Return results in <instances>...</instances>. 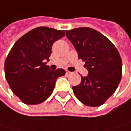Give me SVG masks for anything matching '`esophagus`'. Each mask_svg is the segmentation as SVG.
<instances>
[{
    "label": "esophagus",
    "mask_w": 131,
    "mask_h": 131,
    "mask_svg": "<svg viewBox=\"0 0 131 131\" xmlns=\"http://www.w3.org/2000/svg\"><path fill=\"white\" fill-rule=\"evenodd\" d=\"M72 74V72H70V71H66V74L70 75V74Z\"/></svg>",
    "instance_id": "obj_1"
}]
</instances>
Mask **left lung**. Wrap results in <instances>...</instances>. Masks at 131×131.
<instances>
[{"label":"left lung","instance_id":"8db88e82","mask_svg":"<svg viewBox=\"0 0 131 131\" xmlns=\"http://www.w3.org/2000/svg\"><path fill=\"white\" fill-rule=\"evenodd\" d=\"M78 59L85 62L86 77L72 89L83 104L99 106L115 92L122 77V60L112 42L99 32L88 27L66 31Z\"/></svg>","mask_w":131,"mask_h":131}]
</instances>
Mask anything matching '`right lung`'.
<instances>
[{
  "label": "right lung",
  "instance_id": "add662e5",
  "mask_svg": "<svg viewBox=\"0 0 131 131\" xmlns=\"http://www.w3.org/2000/svg\"><path fill=\"white\" fill-rule=\"evenodd\" d=\"M65 36L64 30L38 27L21 36L12 46L4 62L5 78L13 93L27 105L48 99L63 69L46 66L53 44Z\"/></svg>",
  "mask_w": 131,
  "mask_h": 131
}]
</instances>
